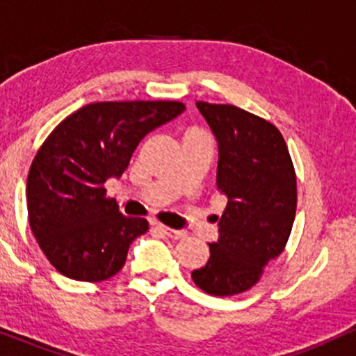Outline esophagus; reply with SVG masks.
<instances>
[{
    "mask_svg": "<svg viewBox=\"0 0 356 356\" xmlns=\"http://www.w3.org/2000/svg\"><path fill=\"white\" fill-rule=\"evenodd\" d=\"M156 227H158L159 230L163 232V234H166L170 238H175V241H178V238H185V237H186V232H183V230L170 229V227L161 225V223H159V225H156Z\"/></svg>",
    "mask_w": 356,
    "mask_h": 356,
    "instance_id": "34e87169",
    "label": "esophagus"
}]
</instances>
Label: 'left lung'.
<instances>
[{
    "label": "left lung",
    "mask_w": 356,
    "mask_h": 356,
    "mask_svg": "<svg viewBox=\"0 0 356 356\" xmlns=\"http://www.w3.org/2000/svg\"><path fill=\"white\" fill-rule=\"evenodd\" d=\"M197 107L217 138V186L229 202L209 262L191 279L211 296H234L257 284L284 250L296 217V171L273 122L232 104Z\"/></svg>",
    "instance_id": "left-lung-1"
}]
</instances>
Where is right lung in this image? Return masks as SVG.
Returning a JSON list of instances; mask_svg holds the SVG:
<instances>
[{"label": "right lung", "mask_w": 356, "mask_h": 356, "mask_svg": "<svg viewBox=\"0 0 356 356\" xmlns=\"http://www.w3.org/2000/svg\"><path fill=\"white\" fill-rule=\"evenodd\" d=\"M185 111L177 101L92 102L67 115L31 161L28 222L60 274L101 282L124 266L146 218L124 217L104 183L121 177L143 138Z\"/></svg>", "instance_id": "right-lung-1"}]
</instances>
